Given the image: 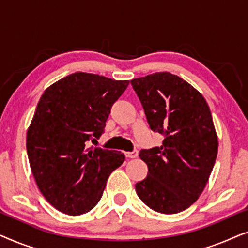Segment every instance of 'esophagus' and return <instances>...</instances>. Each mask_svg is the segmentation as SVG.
I'll list each match as a JSON object with an SVG mask.
<instances>
[{
  "instance_id": "obj_1",
  "label": "esophagus",
  "mask_w": 248,
  "mask_h": 248,
  "mask_svg": "<svg viewBox=\"0 0 248 248\" xmlns=\"http://www.w3.org/2000/svg\"><path fill=\"white\" fill-rule=\"evenodd\" d=\"M125 155H126L127 158H131V159L137 158L138 157V151L134 150V151H132V152H125Z\"/></svg>"
}]
</instances>
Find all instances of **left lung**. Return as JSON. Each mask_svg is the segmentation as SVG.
Segmentation results:
<instances>
[{
	"label": "left lung",
	"mask_w": 248,
	"mask_h": 248,
	"mask_svg": "<svg viewBox=\"0 0 248 248\" xmlns=\"http://www.w3.org/2000/svg\"><path fill=\"white\" fill-rule=\"evenodd\" d=\"M131 84L150 128L165 138L161 147L140 151L148 176L135 184L137 194L157 212L184 211L201 195L218 154L211 111L204 97L175 74L157 72Z\"/></svg>",
	"instance_id": "1"
}]
</instances>
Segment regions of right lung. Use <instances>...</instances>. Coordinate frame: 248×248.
Masks as SVG:
<instances>
[{
	"mask_svg": "<svg viewBox=\"0 0 248 248\" xmlns=\"http://www.w3.org/2000/svg\"><path fill=\"white\" fill-rule=\"evenodd\" d=\"M127 86V80L76 72L40 97L27 132V152L39 191L59 211L89 212L125 160L121 151L87 147L104 133L111 106Z\"/></svg>",
	"mask_w": 248,
	"mask_h": 248,
	"instance_id": "add662e5",
	"label": "right lung"
}]
</instances>
